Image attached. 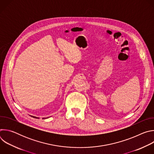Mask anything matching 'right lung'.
Returning a JSON list of instances; mask_svg holds the SVG:
<instances>
[{
    "mask_svg": "<svg viewBox=\"0 0 154 154\" xmlns=\"http://www.w3.org/2000/svg\"><path fill=\"white\" fill-rule=\"evenodd\" d=\"M32 117H33V118H37V117H35V116H32ZM43 119H45V118H43Z\"/></svg>",
    "mask_w": 154,
    "mask_h": 154,
    "instance_id": "right-lung-1",
    "label": "right lung"
}]
</instances>
